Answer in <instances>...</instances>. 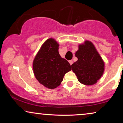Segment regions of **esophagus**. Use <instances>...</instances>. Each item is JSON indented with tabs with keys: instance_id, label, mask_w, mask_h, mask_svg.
Returning a JSON list of instances; mask_svg holds the SVG:
<instances>
[{
	"instance_id": "34e87169",
	"label": "esophagus",
	"mask_w": 123,
	"mask_h": 123,
	"mask_svg": "<svg viewBox=\"0 0 123 123\" xmlns=\"http://www.w3.org/2000/svg\"><path fill=\"white\" fill-rule=\"evenodd\" d=\"M69 63H70V65H72V64H73V60H69Z\"/></svg>"
}]
</instances>
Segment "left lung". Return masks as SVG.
<instances>
[{
	"mask_svg": "<svg viewBox=\"0 0 123 123\" xmlns=\"http://www.w3.org/2000/svg\"><path fill=\"white\" fill-rule=\"evenodd\" d=\"M75 56L78 60L72 65V69L78 81L85 85L95 84L103 74L104 63L93 43L86 41L79 45Z\"/></svg>",
	"mask_w": 123,
	"mask_h": 123,
	"instance_id": "obj_1",
	"label": "left lung"
}]
</instances>
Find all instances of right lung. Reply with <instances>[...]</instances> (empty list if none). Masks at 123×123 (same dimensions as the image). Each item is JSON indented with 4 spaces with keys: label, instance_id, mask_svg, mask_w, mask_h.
I'll return each mask as SVG.
<instances>
[{
    "label": "right lung",
    "instance_id": "1",
    "mask_svg": "<svg viewBox=\"0 0 123 123\" xmlns=\"http://www.w3.org/2000/svg\"><path fill=\"white\" fill-rule=\"evenodd\" d=\"M58 49L59 44L54 39H48L33 62V73L37 80L50 89L59 86L65 74L72 69L69 62L61 58Z\"/></svg>",
    "mask_w": 123,
    "mask_h": 123
}]
</instances>
